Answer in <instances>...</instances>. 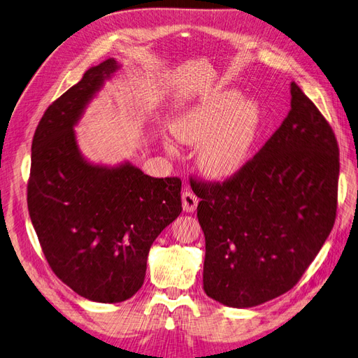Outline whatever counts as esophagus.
Masks as SVG:
<instances>
[{
    "label": "esophagus",
    "mask_w": 358,
    "mask_h": 358,
    "mask_svg": "<svg viewBox=\"0 0 358 358\" xmlns=\"http://www.w3.org/2000/svg\"><path fill=\"white\" fill-rule=\"evenodd\" d=\"M197 204H199V199L196 194L189 189H185L182 192V206H183V210L185 212H194L197 209Z\"/></svg>",
    "instance_id": "1"
}]
</instances>
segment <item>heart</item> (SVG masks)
<instances>
[{"mask_svg":"<svg viewBox=\"0 0 358 358\" xmlns=\"http://www.w3.org/2000/svg\"><path fill=\"white\" fill-rule=\"evenodd\" d=\"M234 92L216 94L176 124V136L187 143H201L200 167L213 178L231 176L251 150L258 112L255 106L239 103Z\"/></svg>","mask_w":358,"mask_h":358,"instance_id":"heart-1","label":"heart"}]
</instances>
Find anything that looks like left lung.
Segmentation results:
<instances>
[{"label": "left lung", "instance_id": "obj_1", "mask_svg": "<svg viewBox=\"0 0 358 358\" xmlns=\"http://www.w3.org/2000/svg\"><path fill=\"white\" fill-rule=\"evenodd\" d=\"M339 146L327 119L291 82V110L230 178L200 180L203 288L251 308L294 287L329 237L338 210Z\"/></svg>", "mask_w": 358, "mask_h": 358}]
</instances>
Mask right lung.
<instances>
[{"mask_svg": "<svg viewBox=\"0 0 358 358\" xmlns=\"http://www.w3.org/2000/svg\"><path fill=\"white\" fill-rule=\"evenodd\" d=\"M115 59L90 69L40 119L31 146L27 201L52 272L79 296L117 303L143 285L150 245L182 212L179 178L131 166L88 164L73 127Z\"/></svg>", "mask_w": 358, "mask_h": 358, "instance_id": "right-lung-1", "label": "right lung"}]
</instances>
